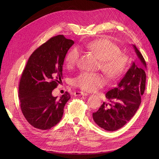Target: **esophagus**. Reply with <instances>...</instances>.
Segmentation results:
<instances>
[{"mask_svg": "<svg viewBox=\"0 0 159 159\" xmlns=\"http://www.w3.org/2000/svg\"><path fill=\"white\" fill-rule=\"evenodd\" d=\"M88 94L82 92V91H75L74 93V95L75 96H81V95H83V96H87Z\"/></svg>", "mask_w": 159, "mask_h": 159, "instance_id": "34e87169", "label": "esophagus"}]
</instances>
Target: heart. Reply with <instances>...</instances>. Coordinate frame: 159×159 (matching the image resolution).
Here are the masks:
<instances>
[{"instance_id": "1", "label": "heart", "mask_w": 159, "mask_h": 159, "mask_svg": "<svg viewBox=\"0 0 159 159\" xmlns=\"http://www.w3.org/2000/svg\"><path fill=\"white\" fill-rule=\"evenodd\" d=\"M85 46L97 54L101 60V68L111 78H118L127 69L129 57L121 54V50L107 38H101L85 44ZM80 50L77 47L72 48L66 55V64L72 68L79 61ZM73 85L86 91H95L105 84L102 75L90 72H82L72 81Z\"/></svg>"}]
</instances>
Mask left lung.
Returning a JSON list of instances; mask_svg holds the SVG:
<instances>
[{"label":"left lung","mask_w":159,"mask_h":159,"mask_svg":"<svg viewBox=\"0 0 159 159\" xmlns=\"http://www.w3.org/2000/svg\"><path fill=\"white\" fill-rule=\"evenodd\" d=\"M141 66L134 62L116 87L109 90L105 97L111 103H103L96 112L93 119L100 127L108 131H114L123 127L136 113L145 92L147 64L141 52L133 45Z\"/></svg>","instance_id":"obj_1"}]
</instances>
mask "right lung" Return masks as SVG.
Segmentation results:
<instances>
[{
  "instance_id": "right-lung-1",
  "label": "right lung",
  "mask_w": 159,
  "mask_h": 159,
  "mask_svg": "<svg viewBox=\"0 0 159 159\" xmlns=\"http://www.w3.org/2000/svg\"><path fill=\"white\" fill-rule=\"evenodd\" d=\"M74 44L63 35L51 38L34 52L28 59L19 84L18 93L24 116L34 127L50 129L61 119L66 92L60 98L52 95L62 79L66 55Z\"/></svg>"
}]
</instances>
